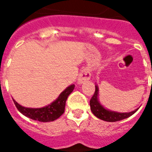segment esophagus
Listing matches in <instances>:
<instances>
[{
  "instance_id": "1",
  "label": "esophagus",
  "mask_w": 152,
  "mask_h": 152,
  "mask_svg": "<svg viewBox=\"0 0 152 152\" xmlns=\"http://www.w3.org/2000/svg\"><path fill=\"white\" fill-rule=\"evenodd\" d=\"M91 77V73L89 72V69H83L80 73L79 77H78V84H83L84 82H86V80L90 79Z\"/></svg>"
}]
</instances>
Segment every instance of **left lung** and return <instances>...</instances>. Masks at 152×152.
I'll list each match as a JSON object with an SVG mask.
<instances>
[{"instance_id": "left-lung-1", "label": "left lung", "mask_w": 152, "mask_h": 152, "mask_svg": "<svg viewBox=\"0 0 152 152\" xmlns=\"http://www.w3.org/2000/svg\"><path fill=\"white\" fill-rule=\"evenodd\" d=\"M99 86L98 85H96L95 92L90 99L89 104H90V109H91L93 114L102 121H107V122H115V121H121V120L126 119V118L131 116L132 115H134L138 109H135L134 111L130 112H117L110 111L108 109L105 108L100 103L99 100Z\"/></svg>"}]
</instances>
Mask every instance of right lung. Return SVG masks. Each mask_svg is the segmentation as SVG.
<instances>
[{
    "label": "right lung",
    "mask_w": 152,
    "mask_h": 152,
    "mask_svg": "<svg viewBox=\"0 0 152 152\" xmlns=\"http://www.w3.org/2000/svg\"><path fill=\"white\" fill-rule=\"evenodd\" d=\"M75 88V85H71L61 93L56 100L51 102L49 105L40 108H30L19 105L18 102L13 99L16 107L22 114L25 116L32 119L34 121L40 122H50L59 118L64 112L65 105L67 97L72 92Z\"/></svg>",
    "instance_id": "right-lung-1"
}]
</instances>
